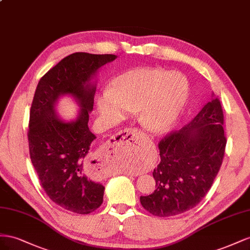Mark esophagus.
Returning a JSON list of instances; mask_svg holds the SVG:
<instances>
[{
    "label": "esophagus",
    "mask_w": 250,
    "mask_h": 250,
    "mask_svg": "<svg viewBox=\"0 0 250 250\" xmlns=\"http://www.w3.org/2000/svg\"><path fill=\"white\" fill-rule=\"evenodd\" d=\"M139 134L137 130L125 129L114 135L104 152L96 157V162L102 173H105L106 167L113 160L127 157L136 152L139 147Z\"/></svg>",
    "instance_id": "obj_1"
}]
</instances>
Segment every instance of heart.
Here are the masks:
<instances>
[{"mask_svg":"<svg viewBox=\"0 0 250 250\" xmlns=\"http://www.w3.org/2000/svg\"><path fill=\"white\" fill-rule=\"evenodd\" d=\"M188 96V84L181 75L158 68H139L118 76L114 89H105L97 104L102 115L109 119L124 117L127 111L139 112V123L146 130L161 133L175 123Z\"/></svg>","mask_w":250,"mask_h":250,"instance_id":"1","label":"heart"}]
</instances>
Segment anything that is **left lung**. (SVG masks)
<instances>
[{
  "mask_svg": "<svg viewBox=\"0 0 250 250\" xmlns=\"http://www.w3.org/2000/svg\"><path fill=\"white\" fill-rule=\"evenodd\" d=\"M223 124L222 105L212 97L190 123L160 140L161 160L153 172L156 189L140 197L145 209L157 217H170L202 200L222 166Z\"/></svg>",
  "mask_w": 250,
  "mask_h": 250,
  "instance_id": "obj_1",
  "label": "left lung"
}]
</instances>
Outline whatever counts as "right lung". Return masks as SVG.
I'll return each instance as SVG.
<instances>
[{
  "mask_svg": "<svg viewBox=\"0 0 250 250\" xmlns=\"http://www.w3.org/2000/svg\"><path fill=\"white\" fill-rule=\"evenodd\" d=\"M114 54L72 53L42 76L30 109L28 142L42 188L61 208L80 215L94 211L104 201V185L91 179L89 149L96 137L89 130L96 87L91 78ZM72 95L80 104L78 118L61 120L54 106L60 96Z\"/></svg>",
  "mask_w": 250,
  "mask_h": 250,
  "instance_id": "1",
  "label": "right lung"
}]
</instances>
